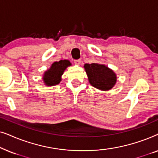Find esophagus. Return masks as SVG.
Wrapping results in <instances>:
<instances>
[{"mask_svg":"<svg viewBox=\"0 0 158 158\" xmlns=\"http://www.w3.org/2000/svg\"><path fill=\"white\" fill-rule=\"evenodd\" d=\"M74 63L75 64H77V65H80L81 63V60H74Z\"/></svg>","mask_w":158,"mask_h":158,"instance_id":"34e87169","label":"esophagus"}]
</instances>
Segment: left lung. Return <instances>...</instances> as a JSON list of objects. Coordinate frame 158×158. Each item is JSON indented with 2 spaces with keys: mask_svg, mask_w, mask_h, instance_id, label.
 I'll return each mask as SVG.
<instances>
[{
  "mask_svg": "<svg viewBox=\"0 0 158 158\" xmlns=\"http://www.w3.org/2000/svg\"><path fill=\"white\" fill-rule=\"evenodd\" d=\"M84 68L90 85L100 90H111L117 81L116 73L105 64L86 63Z\"/></svg>",
  "mask_w": 158,
  "mask_h": 158,
  "instance_id": "1",
  "label": "left lung"
}]
</instances>
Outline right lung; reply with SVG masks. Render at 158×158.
<instances>
[{"label":"right lung","instance_id":"add662e5","mask_svg":"<svg viewBox=\"0 0 158 158\" xmlns=\"http://www.w3.org/2000/svg\"><path fill=\"white\" fill-rule=\"evenodd\" d=\"M72 65L71 62L68 60H60L52 64L50 68L47 70L43 74L42 80L44 85L47 86H53L58 85L62 81V75L64 70L69 66Z\"/></svg>","mask_w":158,"mask_h":158}]
</instances>
